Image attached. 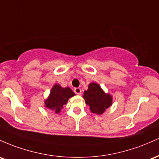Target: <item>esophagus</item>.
I'll list each match as a JSON object with an SVG mask.
<instances>
[{
	"label": "esophagus",
	"instance_id": "obj_1",
	"mask_svg": "<svg viewBox=\"0 0 159 159\" xmlns=\"http://www.w3.org/2000/svg\"><path fill=\"white\" fill-rule=\"evenodd\" d=\"M74 91L76 94H81V93H82V90L80 88H75Z\"/></svg>",
	"mask_w": 159,
	"mask_h": 159
}]
</instances>
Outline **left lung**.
I'll return each mask as SVG.
<instances>
[{"label":"left lung","mask_w":159,"mask_h":159,"mask_svg":"<svg viewBox=\"0 0 159 159\" xmlns=\"http://www.w3.org/2000/svg\"><path fill=\"white\" fill-rule=\"evenodd\" d=\"M83 97L85 103L90 107L91 111L98 115L104 113L113 102L112 96L105 93L99 84L96 83H92L89 85L88 90L85 91Z\"/></svg>","instance_id":"obj_1"}]
</instances>
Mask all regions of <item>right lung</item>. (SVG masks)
Returning <instances> with one entry per match:
<instances>
[{
    "mask_svg": "<svg viewBox=\"0 0 159 159\" xmlns=\"http://www.w3.org/2000/svg\"><path fill=\"white\" fill-rule=\"evenodd\" d=\"M74 95V92L70 88H62L60 85L56 84L52 88L48 98L44 101L45 107L55 111L56 113H59L64 105L67 103L69 98Z\"/></svg>",
    "mask_w": 159,
    "mask_h": 159,
    "instance_id": "1",
    "label": "right lung"
}]
</instances>
